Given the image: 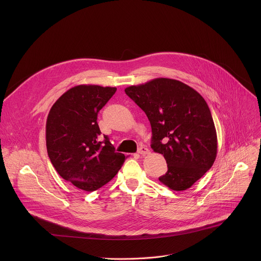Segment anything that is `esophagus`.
<instances>
[{"label": "esophagus", "mask_w": 261, "mask_h": 261, "mask_svg": "<svg viewBox=\"0 0 261 261\" xmlns=\"http://www.w3.org/2000/svg\"><path fill=\"white\" fill-rule=\"evenodd\" d=\"M138 154H140L142 156H145L147 154H150V150H148V148L144 145H140L139 148H138Z\"/></svg>", "instance_id": "esophagus-1"}]
</instances>
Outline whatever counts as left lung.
<instances>
[{
    "mask_svg": "<svg viewBox=\"0 0 261 261\" xmlns=\"http://www.w3.org/2000/svg\"><path fill=\"white\" fill-rule=\"evenodd\" d=\"M125 93L145 113L152 127L151 147L166 160L168 170L159 180L171 190H187L217 156V133L205 100L170 79L131 86Z\"/></svg>",
    "mask_w": 261,
    "mask_h": 261,
    "instance_id": "8db88e82",
    "label": "left lung"
}]
</instances>
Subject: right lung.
Instances as JSON below:
<instances>
[{
	"label": "right lung",
	"instance_id": "right-lung-1",
	"mask_svg": "<svg viewBox=\"0 0 261 261\" xmlns=\"http://www.w3.org/2000/svg\"><path fill=\"white\" fill-rule=\"evenodd\" d=\"M117 88L81 85L64 93L46 121V147L58 173L79 189L92 192L111 180L125 162L97 123L100 109Z\"/></svg>",
	"mask_w": 261,
	"mask_h": 261
}]
</instances>
